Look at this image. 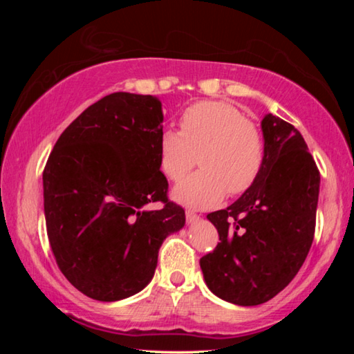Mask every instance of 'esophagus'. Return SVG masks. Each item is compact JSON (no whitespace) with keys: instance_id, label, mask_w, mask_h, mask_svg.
<instances>
[{"instance_id":"1","label":"esophagus","mask_w":354,"mask_h":354,"mask_svg":"<svg viewBox=\"0 0 354 354\" xmlns=\"http://www.w3.org/2000/svg\"><path fill=\"white\" fill-rule=\"evenodd\" d=\"M198 218H200L198 214H195L194 211H185V220H187V223H195Z\"/></svg>"}]
</instances>
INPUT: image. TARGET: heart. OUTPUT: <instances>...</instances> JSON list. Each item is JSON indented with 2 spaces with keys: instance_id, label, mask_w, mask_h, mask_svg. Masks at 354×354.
Listing matches in <instances>:
<instances>
[{
  "instance_id": "obj_1",
  "label": "heart",
  "mask_w": 354,
  "mask_h": 354,
  "mask_svg": "<svg viewBox=\"0 0 354 354\" xmlns=\"http://www.w3.org/2000/svg\"><path fill=\"white\" fill-rule=\"evenodd\" d=\"M198 154L201 169L176 185L173 198L203 209L223 196L250 190L266 165V139L256 123L225 101H201L187 107L181 131L165 129L159 139L160 169L171 181H181Z\"/></svg>"
}]
</instances>
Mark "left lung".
I'll list each match as a JSON object with an SVG mask.
<instances>
[{"mask_svg": "<svg viewBox=\"0 0 354 354\" xmlns=\"http://www.w3.org/2000/svg\"><path fill=\"white\" fill-rule=\"evenodd\" d=\"M266 165L241 198L207 214L220 242L200 266L209 290L239 306L272 299L295 278L315 232L320 173L299 131L263 117Z\"/></svg>", "mask_w": 354, "mask_h": 354, "instance_id": "left-lung-1", "label": "left lung"}]
</instances>
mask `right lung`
I'll return each instance as SVG.
<instances>
[{"mask_svg":"<svg viewBox=\"0 0 354 354\" xmlns=\"http://www.w3.org/2000/svg\"><path fill=\"white\" fill-rule=\"evenodd\" d=\"M162 122L159 98L111 93L70 123L46 160L51 251L64 277L98 301L145 289L164 239L185 223L160 171ZM156 201L159 212L146 209Z\"/></svg>","mask_w":354,"mask_h":354,"instance_id":"obj_1","label":"right lung"}]
</instances>
